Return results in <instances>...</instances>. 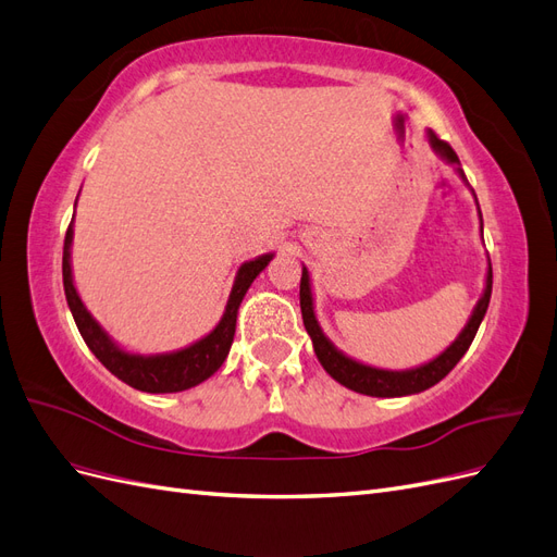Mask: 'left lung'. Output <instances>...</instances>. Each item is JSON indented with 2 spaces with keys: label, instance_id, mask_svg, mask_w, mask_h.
Here are the masks:
<instances>
[{
  "label": "left lung",
  "instance_id": "left-lung-1",
  "mask_svg": "<svg viewBox=\"0 0 557 557\" xmlns=\"http://www.w3.org/2000/svg\"><path fill=\"white\" fill-rule=\"evenodd\" d=\"M426 139H429V147L434 149V153L441 156L446 163H450L459 177L467 182L465 170H462V165H459V158H457V153L453 151L448 141L438 139L432 131H426ZM475 210H479L481 233H483V216H481L479 200H475ZM490 294H492V265L487 263L483 294L479 298V304H475V308L469 317V322L465 324L462 331H459V336L434 359L420 363V367H416V369H404V371L369 367V363H361L352 357H347L345 352H341V349L326 338V333L322 331L320 322H317V314H314L312 282H310V273H308L306 265H304V275H300V314H304V324H306L308 336L312 338V347H314L317 359H320L324 371L333 380H336V383H341L343 387L352 389V392L367 394V396H408V394H420L429 387H434L457 367V361L465 357L469 345L475 338V331H479V326L483 322V317H485L487 306H490Z\"/></svg>",
  "mask_w": 557,
  "mask_h": 557
}]
</instances>
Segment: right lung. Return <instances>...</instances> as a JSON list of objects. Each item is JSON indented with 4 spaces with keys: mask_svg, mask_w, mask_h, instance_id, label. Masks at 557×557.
Instances as JSON below:
<instances>
[{
    "mask_svg": "<svg viewBox=\"0 0 557 557\" xmlns=\"http://www.w3.org/2000/svg\"><path fill=\"white\" fill-rule=\"evenodd\" d=\"M72 240H74V219L65 235V247H62V284H65L67 306L72 310L78 333H82V338L90 347V352L102 361V367L107 371H111L119 380H123L125 385H131L139 392H149V394H172V392L190 389L221 369V363L226 361L228 349L233 345L237 310H240L243 298L251 287V282L259 277L261 270H265V265L275 257L273 251L261 253V257L245 261L240 268H237L226 310L208 336H202L200 341L190 343L182 349H172V352L139 355L121 347L84 306L82 296H78L74 287Z\"/></svg>",
    "mask_w": 557,
    "mask_h": 557,
    "instance_id": "right-lung-1",
    "label": "right lung"
}]
</instances>
